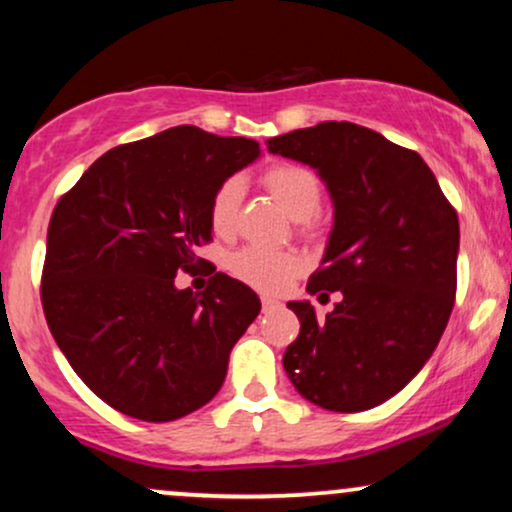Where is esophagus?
Segmentation results:
<instances>
[{
  "label": "esophagus",
  "instance_id": "esophagus-1",
  "mask_svg": "<svg viewBox=\"0 0 512 512\" xmlns=\"http://www.w3.org/2000/svg\"><path fill=\"white\" fill-rule=\"evenodd\" d=\"M281 305L279 298L274 296H262V313H272V310H276Z\"/></svg>",
  "mask_w": 512,
  "mask_h": 512
}]
</instances>
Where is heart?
Here are the masks:
<instances>
[{
	"mask_svg": "<svg viewBox=\"0 0 512 512\" xmlns=\"http://www.w3.org/2000/svg\"><path fill=\"white\" fill-rule=\"evenodd\" d=\"M262 185L293 221L310 226V219L317 214L322 202V185L315 170L298 166V163H279V166L264 170ZM240 197H243V180L240 178H228L216 187L209 202L211 231L219 233V236L233 233L238 221ZM301 267L303 260L293 252L264 248H243L233 252L231 260H228V269L236 279L264 293L284 291L293 276L301 272Z\"/></svg>",
	"mask_w": 512,
	"mask_h": 512,
	"instance_id": "obj_1",
	"label": "heart"
}]
</instances>
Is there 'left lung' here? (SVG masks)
Returning a JSON list of instances; mask_svg holds the SVG:
<instances>
[{"instance_id":"left-lung-1","label":"left lung","mask_w":512,"mask_h":512,"mask_svg":"<svg viewBox=\"0 0 512 512\" xmlns=\"http://www.w3.org/2000/svg\"><path fill=\"white\" fill-rule=\"evenodd\" d=\"M267 146L327 185L334 226L308 293H342L325 317L308 301L289 303L301 332L284 354L286 373L322 409L378 407L424 368L448 325L457 211L416 151L354 122H320Z\"/></svg>"}]
</instances>
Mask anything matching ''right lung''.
<instances>
[{"instance_id": "add662e5", "label": "right lung", "mask_w": 512, "mask_h": 512, "mask_svg": "<svg viewBox=\"0 0 512 512\" xmlns=\"http://www.w3.org/2000/svg\"><path fill=\"white\" fill-rule=\"evenodd\" d=\"M257 156L252 139L170 127L105 151L52 211L45 320L76 375L122 414L175 421L221 390L260 298L221 272L202 293L175 276L204 262L216 187Z\"/></svg>"}]
</instances>
